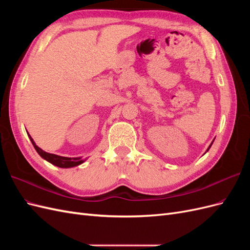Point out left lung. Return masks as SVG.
I'll list each match as a JSON object with an SVG mask.
<instances>
[{"instance_id":"8db88e82","label":"left lung","mask_w":250,"mask_h":250,"mask_svg":"<svg viewBox=\"0 0 250 250\" xmlns=\"http://www.w3.org/2000/svg\"><path fill=\"white\" fill-rule=\"evenodd\" d=\"M211 144H213V143H211ZM211 144H210V145H209V147L208 148V150H207V151H208V149H209V148H210V146H211Z\"/></svg>"}]
</instances>
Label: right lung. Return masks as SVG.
<instances>
[{
	"instance_id": "add662e5",
	"label": "right lung",
	"mask_w": 250,
	"mask_h": 250,
	"mask_svg": "<svg viewBox=\"0 0 250 250\" xmlns=\"http://www.w3.org/2000/svg\"><path fill=\"white\" fill-rule=\"evenodd\" d=\"M29 138H30V141H31V143H32V145L34 146L35 150L37 151V153H39L43 158V160H46L49 163L57 166V167H59V168L76 167V166H78V165H80V164L84 162L83 160H81V157L71 158V157H64V156H59V155H56V154L48 153V152H46V151H43L40 147L36 146V144L34 143L33 139L30 137V134H29Z\"/></svg>"
}]
</instances>
